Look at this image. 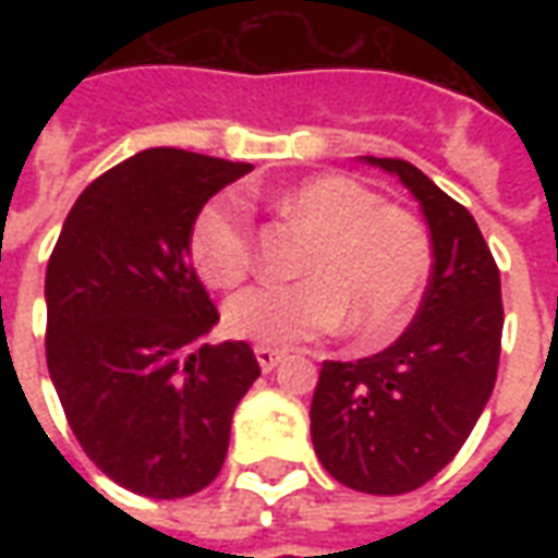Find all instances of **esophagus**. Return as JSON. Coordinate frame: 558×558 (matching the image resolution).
Returning a JSON list of instances; mask_svg holds the SVG:
<instances>
[{
  "instance_id": "esophagus-1",
  "label": "esophagus",
  "mask_w": 558,
  "mask_h": 558,
  "mask_svg": "<svg viewBox=\"0 0 558 558\" xmlns=\"http://www.w3.org/2000/svg\"><path fill=\"white\" fill-rule=\"evenodd\" d=\"M256 362H259V367L263 371H275L280 362H283V350H271V347H256Z\"/></svg>"
}]
</instances>
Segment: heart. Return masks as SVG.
Instances as JSON below:
<instances>
[{
	"label": "heart",
	"mask_w": 558,
	"mask_h": 558,
	"mask_svg": "<svg viewBox=\"0 0 558 558\" xmlns=\"http://www.w3.org/2000/svg\"><path fill=\"white\" fill-rule=\"evenodd\" d=\"M278 208L316 232L302 280L259 283L232 295L223 323L232 338L292 347L335 331L376 338L403 323L430 268V242L407 208L350 175H316L278 196ZM191 256L211 287H235L254 266V223L244 196L218 194L191 227Z\"/></svg>",
	"instance_id": "obj_1"
}]
</instances>
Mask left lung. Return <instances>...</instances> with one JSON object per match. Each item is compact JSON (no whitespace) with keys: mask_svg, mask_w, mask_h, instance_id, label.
Listing matches in <instances>:
<instances>
[{"mask_svg":"<svg viewBox=\"0 0 558 558\" xmlns=\"http://www.w3.org/2000/svg\"><path fill=\"white\" fill-rule=\"evenodd\" d=\"M410 187L430 227L433 268L410 328L359 362H323L311 439L331 478L398 496L445 469L487 407L502 350V283L478 223L400 158H364Z\"/></svg>","mask_w":558,"mask_h":558,"instance_id":"obj_1","label":"left lung"}]
</instances>
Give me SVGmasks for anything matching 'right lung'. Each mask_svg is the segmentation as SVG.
I'll list each match as a JSON object with an SVG mask.
<instances>
[{
	"label": "right lung",
	"instance_id": "1",
	"mask_svg": "<svg viewBox=\"0 0 558 558\" xmlns=\"http://www.w3.org/2000/svg\"><path fill=\"white\" fill-rule=\"evenodd\" d=\"M251 163L146 148L77 196L47 263V371L107 478L182 499L218 478L259 376L244 340L203 343L218 307L191 266L199 208Z\"/></svg>",
	"mask_w": 558,
	"mask_h": 558
}]
</instances>
